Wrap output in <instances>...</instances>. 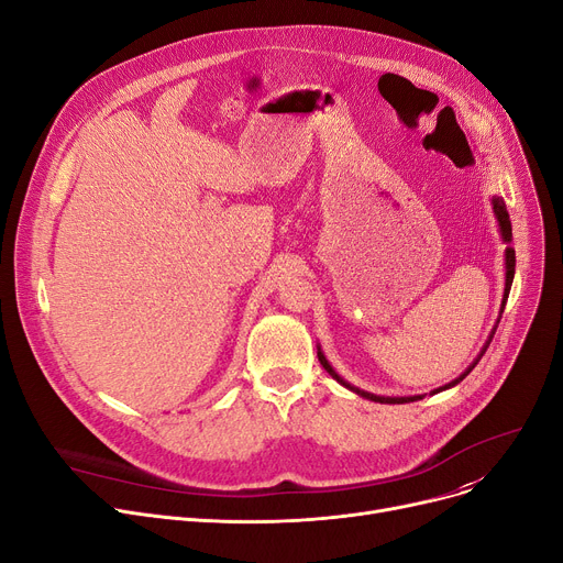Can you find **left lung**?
Listing matches in <instances>:
<instances>
[{"instance_id": "1", "label": "left lung", "mask_w": 563, "mask_h": 563, "mask_svg": "<svg viewBox=\"0 0 563 563\" xmlns=\"http://www.w3.org/2000/svg\"><path fill=\"white\" fill-rule=\"evenodd\" d=\"M490 205H493V212H495V219H497V225H499V234H501V242L507 244V251H505V269H507V274H505V297H501V308H499V317H501V312H505V306H507V299H509V291H511V283H514V274H516V251L511 249V240H514V234H511V219H509V212H507V205H505V200H501L499 196H493V200H490ZM497 323H499V319L495 321V327H493V331H490V335H488V340H486V344H484V349L479 351V356L472 361V365L461 374V376H456L454 380H450L448 386H442V388H438V390H433V395L435 393H442V390H450V388H454V386H459V383L475 369V365L482 361V356L486 353V349H488V344H490V340H493V335H495V329H497ZM317 356H319V363L323 365V369H327L340 386H344L346 390H351V393H356V395H361L363 399H369V401H378V404H408V401H418V399H422V395H416V397H380V395H372V393H365V390H361V388H356V386H351L349 380H344L335 369H333V365L327 361V356H323V351H321V346H317Z\"/></svg>"}]
</instances>
